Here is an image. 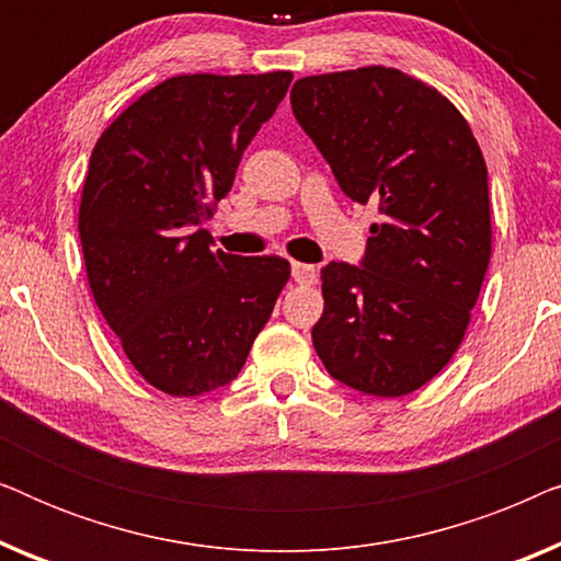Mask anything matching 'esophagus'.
Listing matches in <instances>:
<instances>
[{
    "label": "esophagus",
    "mask_w": 561,
    "mask_h": 561,
    "mask_svg": "<svg viewBox=\"0 0 561 561\" xmlns=\"http://www.w3.org/2000/svg\"><path fill=\"white\" fill-rule=\"evenodd\" d=\"M290 275H294V280L298 286H311V283H317V265H309V263H294L290 265Z\"/></svg>",
    "instance_id": "1"
}]
</instances>
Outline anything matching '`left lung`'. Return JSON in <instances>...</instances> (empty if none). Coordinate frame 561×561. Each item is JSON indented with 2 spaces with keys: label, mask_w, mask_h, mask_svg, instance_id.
<instances>
[{
  "label": "left lung",
  "mask_w": 561,
  "mask_h": 561,
  "mask_svg": "<svg viewBox=\"0 0 561 561\" xmlns=\"http://www.w3.org/2000/svg\"><path fill=\"white\" fill-rule=\"evenodd\" d=\"M290 106L344 196L382 217L359 265L321 271L313 347L359 393H413L457 352L490 263L480 145L449 99L396 68L298 79Z\"/></svg>",
  "instance_id": "1"
}]
</instances>
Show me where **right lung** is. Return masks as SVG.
<instances>
[{
    "mask_svg": "<svg viewBox=\"0 0 561 561\" xmlns=\"http://www.w3.org/2000/svg\"><path fill=\"white\" fill-rule=\"evenodd\" d=\"M290 79L175 76L91 152L79 209L91 294L135 370L168 396L232 382L288 283V260L211 250L204 221Z\"/></svg>",
    "mask_w": 561,
    "mask_h": 561,
    "instance_id": "add662e5",
    "label": "right lung"
}]
</instances>
